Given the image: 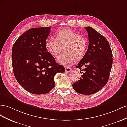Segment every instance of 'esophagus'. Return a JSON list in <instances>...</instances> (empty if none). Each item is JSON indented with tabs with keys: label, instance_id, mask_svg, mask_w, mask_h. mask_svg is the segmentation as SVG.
<instances>
[{
	"label": "esophagus",
	"instance_id": "1",
	"mask_svg": "<svg viewBox=\"0 0 127 127\" xmlns=\"http://www.w3.org/2000/svg\"><path fill=\"white\" fill-rule=\"evenodd\" d=\"M71 71V68L69 67H65V71L67 72H69Z\"/></svg>",
	"mask_w": 127,
	"mask_h": 127
}]
</instances>
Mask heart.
<instances>
[{
	"label": "heart",
	"mask_w": 127,
	"mask_h": 127,
	"mask_svg": "<svg viewBox=\"0 0 127 127\" xmlns=\"http://www.w3.org/2000/svg\"><path fill=\"white\" fill-rule=\"evenodd\" d=\"M64 52L58 57L57 61L64 65L73 63L84 56L88 48V42L82 36L68 29H62L56 33V38L52 36L47 37L45 46L52 55L56 56L63 46Z\"/></svg>",
	"instance_id": "1"
}]
</instances>
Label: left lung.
Returning <instances> with one entry per match:
<instances>
[{"mask_svg":"<svg viewBox=\"0 0 127 127\" xmlns=\"http://www.w3.org/2000/svg\"><path fill=\"white\" fill-rule=\"evenodd\" d=\"M88 32L89 45L84 56L76 67L80 68L83 74L77 82L72 84L78 93L92 95L106 85L109 79L112 66V52L108 41L90 27H85ZM86 68L82 70L81 67ZM81 74V72H80Z\"/></svg>","mask_w":127,"mask_h":127,"instance_id":"1","label":"left lung"}]
</instances>
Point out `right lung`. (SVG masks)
<instances>
[{
	"mask_svg": "<svg viewBox=\"0 0 127 127\" xmlns=\"http://www.w3.org/2000/svg\"><path fill=\"white\" fill-rule=\"evenodd\" d=\"M50 29H30L16 40L12 48V66L17 81L27 91L36 95L51 91L55 85L56 74L65 70L45 47Z\"/></svg>",
	"mask_w": 127,
	"mask_h": 127,
	"instance_id": "1",
	"label": "right lung"
}]
</instances>
